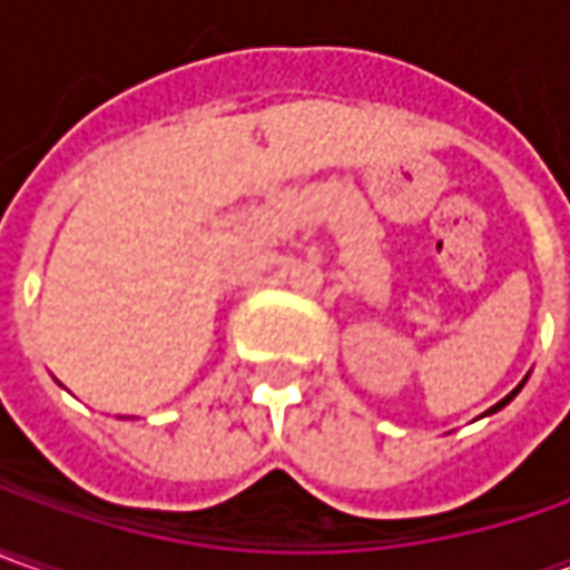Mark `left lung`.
<instances>
[{
  "mask_svg": "<svg viewBox=\"0 0 570 570\" xmlns=\"http://www.w3.org/2000/svg\"><path fill=\"white\" fill-rule=\"evenodd\" d=\"M527 379H530V375H527ZM527 379H523V382H520L518 387H514V391H511V394H508V397H501V401L495 403V406H492V410H485V413H482V416H492V413H499L501 406H508V403L514 401V397H518V394H520V387H523V384H527Z\"/></svg>",
  "mask_w": 570,
  "mask_h": 570,
  "instance_id": "8db88e82",
  "label": "left lung"
}]
</instances>
